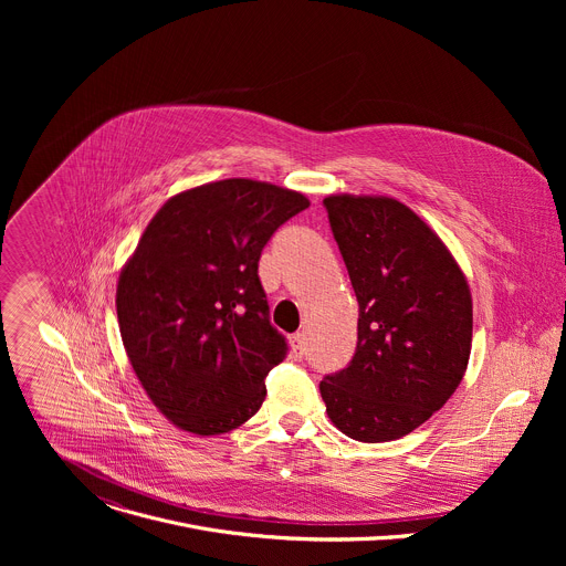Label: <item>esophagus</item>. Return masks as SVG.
Here are the masks:
<instances>
[{
  "label": "esophagus",
  "instance_id": "34e87169",
  "mask_svg": "<svg viewBox=\"0 0 566 566\" xmlns=\"http://www.w3.org/2000/svg\"><path fill=\"white\" fill-rule=\"evenodd\" d=\"M289 343H291V349H293V354L295 356H304V334H293L291 338H289Z\"/></svg>",
  "mask_w": 566,
  "mask_h": 566
}]
</instances>
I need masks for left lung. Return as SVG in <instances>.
<instances>
[{"mask_svg":"<svg viewBox=\"0 0 566 566\" xmlns=\"http://www.w3.org/2000/svg\"><path fill=\"white\" fill-rule=\"evenodd\" d=\"M358 300L349 365L319 382L334 426L363 443L410 434L459 387L472 340L468 282L443 241L387 197H327Z\"/></svg>","mask_w":566,"mask_h":566,"instance_id":"left-lung-1","label":"left lung"}]
</instances>
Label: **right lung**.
Returning <instances> with one entry per match:
<instances>
[{"instance_id": "right-lung-1", "label": "right lung", "mask_w": 566, "mask_h": 566, "mask_svg": "<svg viewBox=\"0 0 566 566\" xmlns=\"http://www.w3.org/2000/svg\"><path fill=\"white\" fill-rule=\"evenodd\" d=\"M308 208L300 192L251 179L172 197L125 264L116 311L125 352L154 406L210 437L247 423L289 352L258 275L275 230Z\"/></svg>"}]
</instances>
